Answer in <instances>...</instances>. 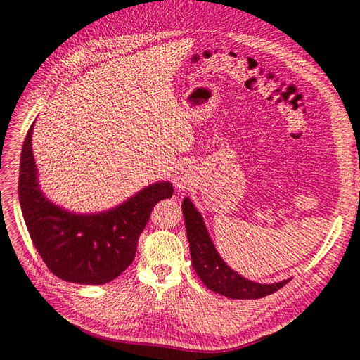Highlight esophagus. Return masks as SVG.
Returning a JSON list of instances; mask_svg holds the SVG:
<instances>
[{
    "mask_svg": "<svg viewBox=\"0 0 360 360\" xmlns=\"http://www.w3.org/2000/svg\"><path fill=\"white\" fill-rule=\"evenodd\" d=\"M175 185L179 190L193 187V185H195V176H193V173L190 172H181L175 178Z\"/></svg>",
    "mask_w": 360,
    "mask_h": 360,
    "instance_id": "esophagus-1",
    "label": "esophagus"
}]
</instances>
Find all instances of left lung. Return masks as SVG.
Segmentation results:
<instances>
[{
    "label": "left lung",
    "instance_id": "obj_1",
    "mask_svg": "<svg viewBox=\"0 0 360 360\" xmlns=\"http://www.w3.org/2000/svg\"><path fill=\"white\" fill-rule=\"evenodd\" d=\"M182 214L190 242L193 268L203 284L212 292L230 299H259L275 293L290 281L259 284L240 276L219 257L200 212L195 210L188 197H185L182 202Z\"/></svg>",
    "mask_w": 360,
    "mask_h": 360
}]
</instances>
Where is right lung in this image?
<instances>
[{
  "label": "right lung",
  "mask_w": 360,
  "mask_h": 360,
  "mask_svg": "<svg viewBox=\"0 0 360 360\" xmlns=\"http://www.w3.org/2000/svg\"><path fill=\"white\" fill-rule=\"evenodd\" d=\"M27 133L20 154L19 202L32 243L48 269L68 283L106 284L131 264L139 236L154 206L172 197L170 182H155L106 212L73 214L43 195Z\"/></svg>",
  "instance_id": "1"
}]
</instances>
